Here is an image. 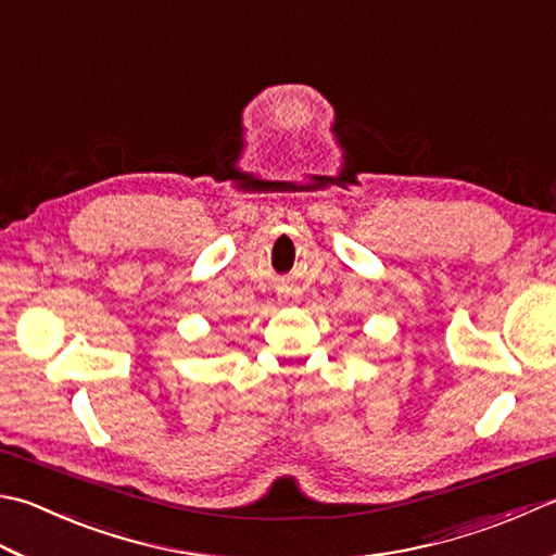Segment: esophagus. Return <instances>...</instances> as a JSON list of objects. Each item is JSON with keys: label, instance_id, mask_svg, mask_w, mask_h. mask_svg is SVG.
Masks as SVG:
<instances>
[{"label": "esophagus", "instance_id": "obj_1", "mask_svg": "<svg viewBox=\"0 0 556 556\" xmlns=\"http://www.w3.org/2000/svg\"><path fill=\"white\" fill-rule=\"evenodd\" d=\"M279 301H281V303H291V301H293V293L281 291V293H279Z\"/></svg>", "mask_w": 556, "mask_h": 556}]
</instances>
